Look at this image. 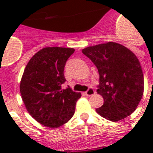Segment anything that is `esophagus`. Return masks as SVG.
Returning a JSON list of instances; mask_svg holds the SVG:
<instances>
[{
	"label": "esophagus",
	"instance_id": "1",
	"mask_svg": "<svg viewBox=\"0 0 153 153\" xmlns=\"http://www.w3.org/2000/svg\"><path fill=\"white\" fill-rule=\"evenodd\" d=\"M85 94H86V96H92L94 95V94H95V91H94V90L92 88H89L87 91L85 92Z\"/></svg>",
	"mask_w": 153,
	"mask_h": 153
}]
</instances>
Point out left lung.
I'll return each instance as SVG.
<instances>
[{
    "instance_id": "left-lung-1",
    "label": "left lung",
    "mask_w": 153,
    "mask_h": 153,
    "mask_svg": "<svg viewBox=\"0 0 153 153\" xmlns=\"http://www.w3.org/2000/svg\"><path fill=\"white\" fill-rule=\"evenodd\" d=\"M98 68L97 93L104 99L96 109L112 121H120L135 111L144 92V75L135 54L114 42L100 44L82 50Z\"/></svg>"
}]
</instances>
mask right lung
<instances>
[{
	"label": "right lung",
	"instance_id": "right-lung-1",
	"mask_svg": "<svg viewBox=\"0 0 153 153\" xmlns=\"http://www.w3.org/2000/svg\"><path fill=\"white\" fill-rule=\"evenodd\" d=\"M74 51L69 48H44L25 67L20 85L21 98L30 115L43 126L57 128L74 115L81 94L69 86L62 89L65 64Z\"/></svg>",
	"mask_w": 153,
	"mask_h": 153
}]
</instances>
